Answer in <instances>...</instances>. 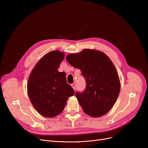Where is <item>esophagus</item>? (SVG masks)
I'll return each mask as SVG.
<instances>
[{
    "label": "esophagus",
    "instance_id": "1",
    "mask_svg": "<svg viewBox=\"0 0 148 148\" xmlns=\"http://www.w3.org/2000/svg\"><path fill=\"white\" fill-rule=\"evenodd\" d=\"M71 85L72 88H73L74 89H75V84L74 83H72Z\"/></svg>",
    "mask_w": 148,
    "mask_h": 148
}]
</instances>
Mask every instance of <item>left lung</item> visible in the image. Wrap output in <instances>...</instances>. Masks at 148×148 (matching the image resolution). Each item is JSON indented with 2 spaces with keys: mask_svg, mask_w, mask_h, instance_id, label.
I'll return each instance as SVG.
<instances>
[{
  "mask_svg": "<svg viewBox=\"0 0 148 148\" xmlns=\"http://www.w3.org/2000/svg\"><path fill=\"white\" fill-rule=\"evenodd\" d=\"M66 59L81 70L86 80L84 92L75 94L84 113L94 118L106 114L116 103L121 89L119 75L112 60L103 52L93 49L69 54Z\"/></svg>",
  "mask_w": 148,
  "mask_h": 148,
  "instance_id": "1",
  "label": "left lung"
}]
</instances>
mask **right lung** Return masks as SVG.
Segmentation results:
<instances>
[{"mask_svg": "<svg viewBox=\"0 0 148 148\" xmlns=\"http://www.w3.org/2000/svg\"><path fill=\"white\" fill-rule=\"evenodd\" d=\"M65 57L60 51H51L41 58L31 71L27 93L35 110L46 118H53L64 109L68 98L74 95L67 83L66 74L58 68Z\"/></svg>", "mask_w": 148, "mask_h": 148, "instance_id": "add662e5", "label": "right lung"}]
</instances>
